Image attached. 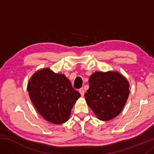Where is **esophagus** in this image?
Wrapping results in <instances>:
<instances>
[{
    "label": "esophagus",
    "instance_id": "34e87169",
    "mask_svg": "<svg viewBox=\"0 0 154 154\" xmlns=\"http://www.w3.org/2000/svg\"><path fill=\"white\" fill-rule=\"evenodd\" d=\"M79 93H80L81 96H83V95H84V93H85V91H84V90H83V88H81V89H79Z\"/></svg>",
    "mask_w": 154,
    "mask_h": 154
}]
</instances>
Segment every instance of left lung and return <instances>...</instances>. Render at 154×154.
I'll use <instances>...</instances> for the list:
<instances>
[{"mask_svg": "<svg viewBox=\"0 0 154 154\" xmlns=\"http://www.w3.org/2000/svg\"><path fill=\"white\" fill-rule=\"evenodd\" d=\"M129 82L118 71L95 72L89 78V89L84 94L88 105L102 121L116 118L128 98Z\"/></svg>", "mask_w": 154, "mask_h": 154, "instance_id": "obj_1", "label": "left lung"}]
</instances>
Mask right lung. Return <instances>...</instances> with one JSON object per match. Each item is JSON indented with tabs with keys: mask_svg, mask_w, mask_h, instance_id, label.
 <instances>
[{
	"mask_svg": "<svg viewBox=\"0 0 154 154\" xmlns=\"http://www.w3.org/2000/svg\"><path fill=\"white\" fill-rule=\"evenodd\" d=\"M27 90L38 113L54 124L68 121L72 106L81 96L64 75L55 73L49 68L38 70L32 75Z\"/></svg>",
	"mask_w": 154,
	"mask_h": 154,
	"instance_id": "right-lung-1",
	"label": "right lung"
}]
</instances>
